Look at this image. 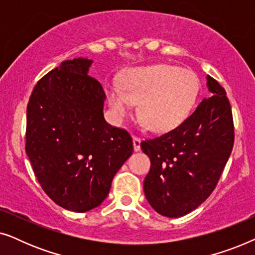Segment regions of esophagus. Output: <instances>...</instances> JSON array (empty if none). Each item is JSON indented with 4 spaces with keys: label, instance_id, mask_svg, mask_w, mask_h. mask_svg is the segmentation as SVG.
<instances>
[{
    "label": "esophagus",
    "instance_id": "esophagus-1",
    "mask_svg": "<svg viewBox=\"0 0 255 255\" xmlns=\"http://www.w3.org/2000/svg\"><path fill=\"white\" fill-rule=\"evenodd\" d=\"M133 149L135 152L140 151V142H141V139L138 138V137H133Z\"/></svg>",
    "mask_w": 255,
    "mask_h": 255
}]
</instances>
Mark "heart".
Instances as JSON below:
<instances>
[{
	"instance_id": "b5f03b06",
	"label": "heart",
	"mask_w": 255,
	"mask_h": 255,
	"mask_svg": "<svg viewBox=\"0 0 255 255\" xmlns=\"http://www.w3.org/2000/svg\"><path fill=\"white\" fill-rule=\"evenodd\" d=\"M200 81L189 69L159 64L131 69L122 87L108 86L106 97L114 117L124 120L139 103L138 115L153 132L179 127L196 102Z\"/></svg>"
}]
</instances>
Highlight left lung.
Here are the masks:
<instances>
[{"label": "left lung", "instance_id": "8db88e82", "mask_svg": "<svg viewBox=\"0 0 255 255\" xmlns=\"http://www.w3.org/2000/svg\"><path fill=\"white\" fill-rule=\"evenodd\" d=\"M207 86L211 96L182 124L140 144L151 160L144 181L146 200L165 217H181L203 203L231 154L235 128L229 99L210 75Z\"/></svg>", "mask_w": 255, "mask_h": 255}]
</instances>
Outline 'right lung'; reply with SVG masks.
Listing matches in <instances>:
<instances>
[{"instance_id":"1","label":"right lung","mask_w":255,"mask_h":255,"mask_svg":"<svg viewBox=\"0 0 255 255\" xmlns=\"http://www.w3.org/2000/svg\"><path fill=\"white\" fill-rule=\"evenodd\" d=\"M93 60L61 62L34 86L26 108L25 151L47 196L61 208L99 207L133 152L131 135L108 124L106 94L89 76Z\"/></svg>"}]
</instances>
